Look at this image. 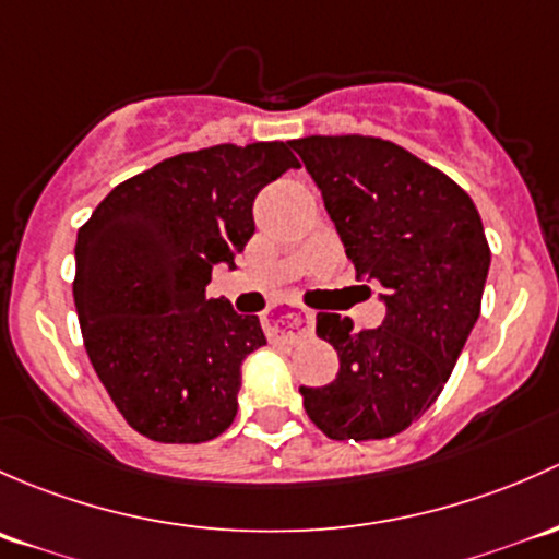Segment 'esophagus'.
Wrapping results in <instances>:
<instances>
[{"label":"esophagus","instance_id":"obj_1","mask_svg":"<svg viewBox=\"0 0 559 559\" xmlns=\"http://www.w3.org/2000/svg\"><path fill=\"white\" fill-rule=\"evenodd\" d=\"M263 328L272 338H282V342H301L312 333V314L301 307L293 309H280V312L269 314L263 320Z\"/></svg>","mask_w":559,"mask_h":559}]
</instances>
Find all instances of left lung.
Here are the masks:
<instances>
[{
  "label": "left lung",
  "mask_w": 559,
  "mask_h": 559,
  "mask_svg": "<svg viewBox=\"0 0 559 559\" xmlns=\"http://www.w3.org/2000/svg\"><path fill=\"white\" fill-rule=\"evenodd\" d=\"M320 188L358 280L379 285L384 320L371 331L333 312L318 336L338 373L301 388L309 419L333 441L406 430L439 399L481 309L490 247L471 195L444 171L373 136L290 142Z\"/></svg>",
  "instance_id": "obj_1"
}]
</instances>
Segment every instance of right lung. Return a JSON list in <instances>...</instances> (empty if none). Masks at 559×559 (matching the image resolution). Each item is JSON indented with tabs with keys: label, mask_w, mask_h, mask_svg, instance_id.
I'll use <instances>...</instances> for the list:
<instances>
[{
	"label": "right lung",
	"mask_w": 559,
	"mask_h": 559,
	"mask_svg": "<svg viewBox=\"0 0 559 559\" xmlns=\"http://www.w3.org/2000/svg\"><path fill=\"white\" fill-rule=\"evenodd\" d=\"M287 169L290 142L175 155L112 188L78 231L72 290L91 366L147 439L201 444L231 428L241 364L266 336L206 285L217 263L237 269L255 195Z\"/></svg>",
	"instance_id": "add662e5"
}]
</instances>
